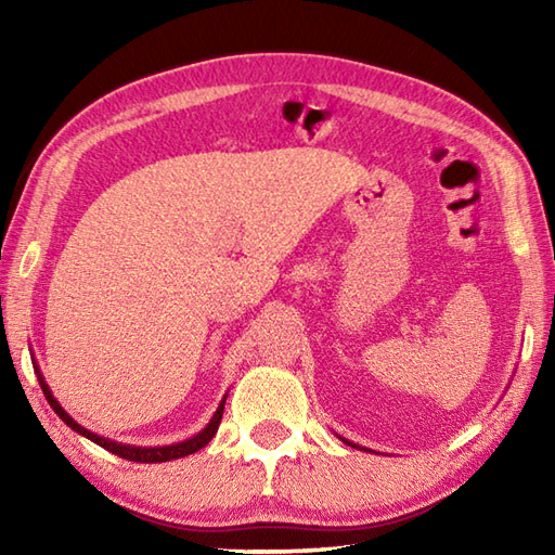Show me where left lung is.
I'll return each mask as SVG.
<instances>
[{
  "label": "left lung",
  "mask_w": 555,
  "mask_h": 555,
  "mask_svg": "<svg viewBox=\"0 0 555 555\" xmlns=\"http://www.w3.org/2000/svg\"><path fill=\"white\" fill-rule=\"evenodd\" d=\"M346 443H348V446H356V443H350V441H346ZM356 448H358V446H356Z\"/></svg>",
  "instance_id": "8db88e82"
}]
</instances>
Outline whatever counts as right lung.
Segmentation results:
<instances>
[{
    "label": "right lung",
    "mask_w": 555,
    "mask_h": 555,
    "mask_svg": "<svg viewBox=\"0 0 555 555\" xmlns=\"http://www.w3.org/2000/svg\"><path fill=\"white\" fill-rule=\"evenodd\" d=\"M38 379H40V386H42V393H44V398H47V403L52 405V410L68 424L70 429L82 434V436H86V439H90V441H95L98 446L104 448V451H109V453L119 455V457H126V460H133V463H167V460L185 457V455H191V453L199 451V448H205V446L211 441V436H215L217 429H219L221 415H223V403H227V400H223V403L219 405V410L215 412V417H211V422H209L207 427H205L203 431H199L197 436H193V439H188V441H183V443H173V446H162V448H135V446H121V443H116V441L104 439V436H98V434H92V431H88V429H82L80 424H78L74 417H70L62 405L56 403V398L52 396L50 386H47V384L42 382L40 372H38Z\"/></svg>",
    "instance_id": "right-lung-1"
}]
</instances>
